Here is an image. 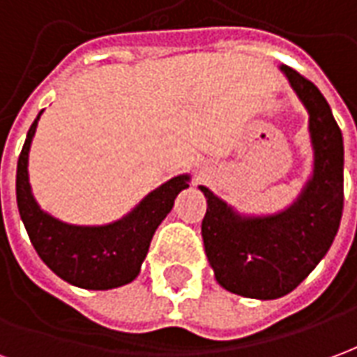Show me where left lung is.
Wrapping results in <instances>:
<instances>
[{"mask_svg": "<svg viewBox=\"0 0 357 357\" xmlns=\"http://www.w3.org/2000/svg\"><path fill=\"white\" fill-rule=\"evenodd\" d=\"M281 73L306 107L314 172L289 208L245 216L202 187L204 252L216 281L247 298L273 300L294 291L335 241L344 206V145L329 102L291 66Z\"/></svg>", "mask_w": 357, "mask_h": 357, "instance_id": "1", "label": "left lung"}]
</instances>
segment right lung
<instances>
[{"label": "right lung", "mask_w": 357, "mask_h": 357, "mask_svg": "<svg viewBox=\"0 0 357 357\" xmlns=\"http://www.w3.org/2000/svg\"><path fill=\"white\" fill-rule=\"evenodd\" d=\"M40 116L42 112L28 130L17 164V204L36 252L53 273L80 289L109 291L132 283L139 275L156 227L168 216L176 197L189 187V174L156 187L130 214L112 224L61 222L40 208L28 181V153Z\"/></svg>", "instance_id": "add662e5"}]
</instances>
